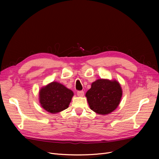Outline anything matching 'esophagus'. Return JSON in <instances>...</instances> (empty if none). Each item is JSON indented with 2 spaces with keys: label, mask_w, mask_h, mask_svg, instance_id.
<instances>
[{
  "label": "esophagus",
  "mask_w": 159,
  "mask_h": 159,
  "mask_svg": "<svg viewBox=\"0 0 159 159\" xmlns=\"http://www.w3.org/2000/svg\"><path fill=\"white\" fill-rule=\"evenodd\" d=\"M84 91H77V95L79 97H83V96H84Z\"/></svg>",
  "instance_id": "esophagus-1"
}]
</instances>
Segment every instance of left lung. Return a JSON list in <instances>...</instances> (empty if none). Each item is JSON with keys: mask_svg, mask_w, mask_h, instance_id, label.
Returning <instances> with one entry per match:
<instances>
[{"mask_svg": "<svg viewBox=\"0 0 159 159\" xmlns=\"http://www.w3.org/2000/svg\"><path fill=\"white\" fill-rule=\"evenodd\" d=\"M122 89L116 80L99 79L91 84L86 97L91 110L106 115L116 109L120 102Z\"/></svg>", "mask_w": 159, "mask_h": 159, "instance_id": "1", "label": "left lung"}]
</instances>
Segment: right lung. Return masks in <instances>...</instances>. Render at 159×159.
I'll return each mask as SVG.
<instances>
[{
	"label": "right lung",
	"mask_w": 159,
	"mask_h": 159,
	"mask_svg": "<svg viewBox=\"0 0 159 159\" xmlns=\"http://www.w3.org/2000/svg\"><path fill=\"white\" fill-rule=\"evenodd\" d=\"M73 91L58 82L49 83L39 90V102L46 111L55 114L69 107Z\"/></svg>",
	"instance_id": "right-lung-1"
}]
</instances>
